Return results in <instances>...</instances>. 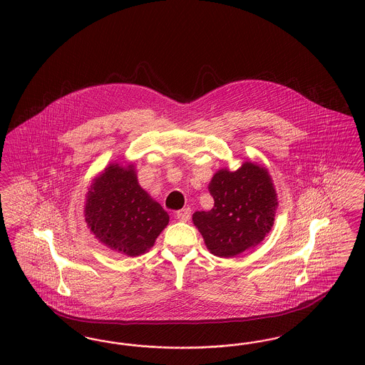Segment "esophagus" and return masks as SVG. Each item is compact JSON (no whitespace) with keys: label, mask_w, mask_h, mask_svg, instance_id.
Segmentation results:
<instances>
[{"label":"esophagus","mask_w":365,"mask_h":365,"mask_svg":"<svg viewBox=\"0 0 365 365\" xmlns=\"http://www.w3.org/2000/svg\"><path fill=\"white\" fill-rule=\"evenodd\" d=\"M190 208L180 209V210H178V212H176V219H178L179 222H187V220L190 219Z\"/></svg>","instance_id":"esophagus-1"}]
</instances>
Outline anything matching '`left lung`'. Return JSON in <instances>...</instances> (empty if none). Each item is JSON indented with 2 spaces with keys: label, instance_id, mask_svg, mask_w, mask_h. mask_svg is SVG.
I'll return each instance as SVG.
<instances>
[{
  "label": "left lung",
  "instance_id": "8db88e82",
  "mask_svg": "<svg viewBox=\"0 0 365 365\" xmlns=\"http://www.w3.org/2000/svg\"><path fill=\"white\" fill-rule=\"evenodd\" d=\"M208 189L215 205L195 212L192 223L212 255L235 257L259 245L274 226L278 198L265 167L246 161L237 171L220 170Z\"/></svg>",
  "mask_w": 365,
  "mask_h": 365
}]
</instances>
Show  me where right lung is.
Masks as SVG:
<instances>
[{
    "label": "right lung",
    "mask_w": 365,
    "mask_h": 365,
    "mask_svg": "<svg viewBox=\"0 0 365 365\" xmlns=\"http://www.w3.org/2000/svg\"><path fill=\"white\" fill-rule=\"evenodd\" d=\"M85 219L100 242L130 257L148 252L170 222L139 186L134 165L109 164L87 191Z\"/></svg>",
    "instance_id": "right-lung-1"
}]
</instances>
